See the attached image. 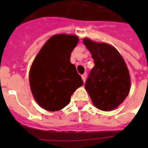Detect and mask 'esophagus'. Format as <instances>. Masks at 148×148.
<instances>
[{
  "label": "esophagus",
  "instance_id": "esophagus-1",
  "mask_svg": "<svg viewBox=\"0 0 148 148\" xmlns=\"http://www.w3.org/2000/svg\"><path fill=\"white\" fill-rule=\"evenodd\" d=\"M82 80H83V82H85L86 78H87V73H84L83 75H82Z\"/></svg>",
  "mask_w": 148,
  "mask_h": 148
}]
</instances>
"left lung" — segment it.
<instances>
[{
	"mask_svg": "<svg viewBox=\"0 0 148 148\" xmlns=\"http://www.w3.org/2000/svg\"><path fill=\"white\" fill-rule=\"evenodd\" d=\"M83 42L95 63L86 81V90L98 109L114 110L130 92V73L126 63L113 46L89 38H84Z\"/></svg>",
	"mask_w": 148,
	"mask_h": 148,
	"instance_id": "obj_1",
	"label": "left lung"
}]
</instances>
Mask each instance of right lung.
I'll return each instance as SVG.
<instances>
[{
	"label": "right lung",
	"instance_id": "obj_1",
	"mask_svg": "<svg viewBox=\"0 0 148 148\" xmlns=\"http://www.w3.org/2000/svg\"><path fill=\"white\" fill-rule=\"evenodd\" d=\"M76 35L58 34L44 44L29 70V84L36 102L48 111L65 108L83 81L75 66L70 62L76 47Z\"/></svg>",
	"mask_w": 148,
	"mask_h": 148
}]
</instances>
